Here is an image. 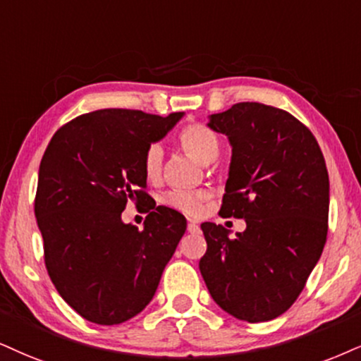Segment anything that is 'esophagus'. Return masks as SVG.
I'll use <instances>...</instances> for the list:
<instances>
[{
  "label": "esophagus",
  "instance_id": "obj_1",
  "mask_svg": "<svg viewBox=\"0 0 361 361\" xmlns=\"http://www.w3.org/2000/svg\"><path fill=\"white\" fill-rule=\"evenodd\" d=\"M188 231H189V233H199V226H197V222H192V221H190L189 224H188Z\"/></svg>",
  "mask_w": 361,
  "mask_h": 361
}]
</instances>
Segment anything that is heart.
Here are the masks:
<instances>
[{
  "label": "heart",
  "mask_w": 361,
  "mask_h": 361,
  "mask_svg": "<svg viewBox=\"0 0 361 361\" xmlns=\"http://www.w3.org/2000/svg\"><path fill=\"white\" fill-rule=\"evenodd\" d=\"M177 140L182 149L189 155H192L195 160L202 164L212 162L221 150L219 135L212 130L211 127L202 122L188 123L177 135ZM144 173L147 180L157 182L162 176L164 166V150L157 144L147 147L144 154ZM211 199V194L206 190H199V192H188V190H172L162 197L164 206L173 211L184 212L188 216H197L202 212L204 202Z\"/></svg>",
  "instance_id": "obj_1"
}]
</instances>
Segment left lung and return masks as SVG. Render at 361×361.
<instances>
[{
    "mask_svg": "<svg viewBox=\"0 0 361 361\" xmlns=\"http://www.w3.org/2000/svg\"><path fill=\"white\" fill-rule=\"evenodd\" d=\"M233 145L221 214L246 231L202 222L199 269L212 300L234 318L269 322L291 308L322 256L330 180L310 128L286 110L241 102L209 117Z\"/></svg>",
    "mask_w": 361,
    "mask_h": 361,
    "instance_id": "1",
    "label": "left lung"
}]
</instances>
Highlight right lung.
I'll return each mask as SVG.
<instances>
[{
  "instance_id": "1",
  "label": "right lung",
  "mask_w": 361,
  "mask_h": 361,
  "mask_svg": "<svg viewBox=\"0 0 361 361\" xmlns=\"http://www.w3.org/2000/svg\"><path fill=\"white\" fill-rule=\"evenodd\" d=\"M182 115L97 110L58 128L44 150L35 197L44 266L88 322L118 324L139 314L185 233V217L145 192L142 166L147 147ZM128 200L149 212L144 230L121 222Z\"/></svg>"
}]
</instances>
